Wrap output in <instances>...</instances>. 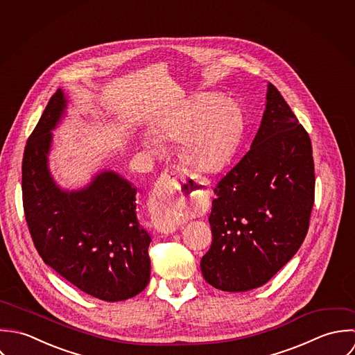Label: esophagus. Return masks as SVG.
Returning <instances> with one entry per match:
<instances>
[{
  "label": "esophagus",
  "instance_id": "34e87169",
  "mask_svg": "<svg viewBox=\"0 0 355 355\" xmlns=\"http://www.w3.org/2000/svg\"><path fill=\"white\" fill-rule=\"evenodd\" d=\"M187 178H189V173L181 167L173 166V167L164 170L153 188V193H152L153 205L157 207H166L174 199V195L177 193V188L180 185V182H184V180H187ZM191 178H193V177H191ZM198 184L207 185L206 181L193 180V185L196 187ZM156 229L159 232L167 234V233L175 232L178 229V225H170V223L160 222L156 225Z\"/></svg>",
  "mask_w": 355,
  "mask_h": 355
}]
</instances>
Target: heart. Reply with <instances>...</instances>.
<instances>
[{"mask_svg":"<svg viewBox=\"0 0 355 355\" xmlns=\"http://www.w3.org/2000/svg\"><path fill=\"white\" fill-rule=\"evenodd\" d=\"M241 130L239 108L227 101H218L211 94H199L146 135L144 145L150 152L162 149V140H180L182 157L202 171L222 168L233 155ZM182 218L181 209H171L167 223Z\"/></svg>","mask_w":355,"mask_h":355,"instance_id":"b5f03b06","label":"heart"}]
</instances>
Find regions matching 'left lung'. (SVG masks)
Here are the masks:
<instances>
[{"instance_id":"obj_1","label":"left lung","mask_w":355,"mask_h":355,"mask_svg":"<svg viewBox=\"0 0 355 355\" xmlns=\"http://www.w3.org/2000/svg\"><path fill=\"white\" fill-rule=\"evenodd\" d=\"M311 141L272 83L250 150L214 189L205 280L227 292L268 283L302 245L314 205Z\"/></svg>"}]
</instances>
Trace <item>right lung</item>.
<instances>
[{"instance_id": "1", "label": "right lung", "mask_w": 355, "mask_h": 355, "mask_svg": "<svg viewBox=\"0 0 355 355\" xmlns=\"http://www.w3.org/2000/svg\"><path fill=\"white\" fill-rule=\"evenodd\" d=\"M66 103L58 89L26 144V222L40 257L62 277L97 299L125 300L145 289L150 273V237L137 219V189L114 171L100 173L80 191L56 185L48 153Z\"/></svg>"}]
</instances>
